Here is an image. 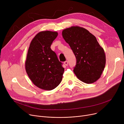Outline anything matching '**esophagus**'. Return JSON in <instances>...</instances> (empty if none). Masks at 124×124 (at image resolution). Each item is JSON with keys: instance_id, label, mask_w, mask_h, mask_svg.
<instances>
[{"instance_id": "esophagus-1", "label": "esophagus", "mask_w": 124, "mask_h": 124, "mask_svg": "<svg viewBox=\"0 0 124 124\" xmlns=\"http://www.w3.org/2000/svg\"><path fill=\"white\" fill-rule=\"evenodd\" d=\"M64 64L66 65V66H67V65H68V61H65V62H64Z\"/></svg>"}]
</instances>
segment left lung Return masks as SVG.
<instances>
[{
  "label": "left lung",
  "mask_w": 124,
  "mask_h": 124,
  "mask_svg": "<svg viewBox=\"0 0 124 124\" xmlns=\"http://www.w3.org/2000/svg\"><path fill=\"white\" fill-rule=\"evenodd\" d=\"M62 35L76 56L74 72L77 77L86 84L96 82L105 67L106 55L95 36L78 26L64 29Z\"/></svg>",
  "instance_id": "8db88e82"
}]
</instances>
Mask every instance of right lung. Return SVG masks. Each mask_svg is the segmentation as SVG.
Returning a JSON list of instances; mask_svg holds the SVG:
<instances>
[{"instance_id": "right-lung-1", "label": "right lung", "mask_w": 124, "mask_h": 124, "mask_svg": "<svg viewBox=\"0 0 124 124\" xmlns=\"http://www.w3.org/2000/svg\"><path fill=\"white\" fill-rule=\"evenodd\" d=\"M56 31H42L36 34L28 48L25 68L33 84L42 90L50 91L61 83L64 72L62 63L50 48Z\"/></svg>"}]
</instances>
